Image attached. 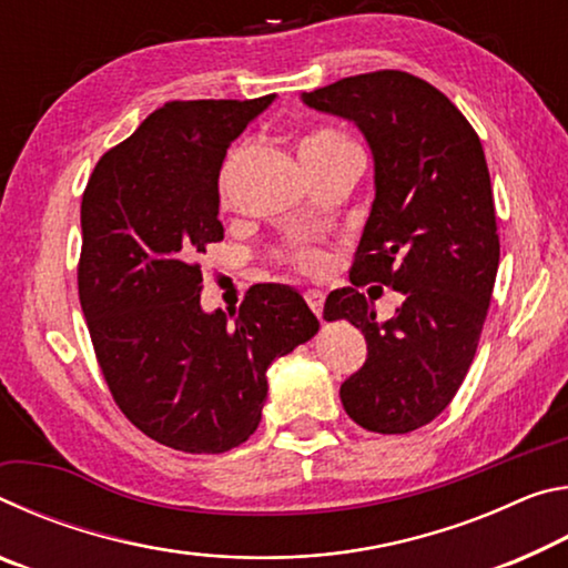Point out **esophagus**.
<instances>
[{
    "label": "esophagus",
    "mask_w": 568,
    "mask_h": 568,
    "mask_svg": "<svg viewBox=\"0 0 568 568\" xmlns=\"http://www.w3.org/2000/svg\"><path fill=\"white\" fill-rule=\"evenodd\" d=\"M305 303L311 305V311L318 315H323V303H325V295L321 291H305Z\"/></svg>",
    "instance_id": "esophagus-1"
}]
</instances>
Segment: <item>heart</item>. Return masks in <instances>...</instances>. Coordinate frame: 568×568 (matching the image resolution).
Listing matches in <instances>:
<instances>
[{
	"label": "heart",
	"instance_id": "obj_1",
	"mask_svg": "<svg viewBox=\"0 0 568 568\" xmlns=\"http://www.w3.org/2000/svg\"><path fill=\"white\" fill-rule=\"evenodd\" d=\"M351 145L353 142L345 138V134L328 130V128H321V130H311L307 134H303L301 142H297V152H301L303 165H311V162L331 155V152L341 150V148H351ZM227 172H230V165H225L220 187L225 185ZM283 261L305 275H321V273H325V267H328V257H325L321 250H291V253L283 255Z\"/></svg>",
	"mask_w": 568,
	"mask_h": 568
}]
</instances>
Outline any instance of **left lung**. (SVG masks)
Returning a JSON list of instances; mask_svg holds the SVG:
<instances>
[{
    "instance_id": "left-lung-1",
    "label": "left lung",
    "mask_w": 568,
    "mask_h": 568,
    "mask_svg": "<svg viewBox=\"0 0 568 568\" xmlns=\"http://www.w3.org/2000/svg\"><path fill=\"white\" fill-rule=\"evenodd\" d=\"M303 100L358 124L376 160L353 287L323 307L325 321H351L368 345L343 381V408L373 434H410L454 400L494 295L501 243L484 148L444 92L400 70L343 77ZM371 282L404 293L386 324L359 293Z\"/></svg>"
}]
</instances>
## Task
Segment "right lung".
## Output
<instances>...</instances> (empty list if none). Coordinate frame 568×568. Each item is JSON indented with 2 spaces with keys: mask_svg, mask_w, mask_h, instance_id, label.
Returning <instances> with one entry per match:
<instances>
[{
  "mask_svg": "<svg viewBox=\"0 0 568 568\" xmlns=\"http://www.w3.org/2000/svg\"><path fill=\"white\" fill-rule=\"evenodd\" d=\"M271 102H165L104 152L82 195L77 287L100 371L134 428L185 454L253 436L267 365L321 328L283 285L250 287L233 321L200 307L197 257L223 240L220 168Z\"/></svg>",
  "mask_w": 568,
  "mask_h": 568,
  "instance_id": "1",
  "label": "right lung"
}]
</instances>
